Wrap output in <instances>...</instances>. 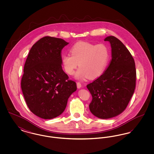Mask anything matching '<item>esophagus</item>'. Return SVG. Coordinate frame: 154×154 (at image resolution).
Listing matches in <instances>:
<instances>
[{
	"label": "esophagus",
	"mask_w": 154,
	"mask_h": 154,
	"mask_svg": "<svg viewBox=\"0 0 154 154\" xmlns=\"http://www.w3.org/2000/svg\"><path fill=\"white\" fill-rule=\"evenodd\" d=\"M81 86H82V85H81V84L80 82H77V88H81Z\"/></svg>",
	"instance_id": "34e87169"
}]
</instances>
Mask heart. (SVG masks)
<instances>
[{
    "instance_id": "heart-1",
    "label": "heart",
    "mask_w": 154,
    "mask_h": 154,
    "mask_svg": "<svg viewBox=\"0 0 154 154\" xmlns=\"http://www.w3.org/2000/svg\"><path fill=\"white\" fill-rule=\"evenodd\" d=\"M71 54H63L62 62L64 69L69 75H73L79 65L75 77L84 80L95 79L101 75L108 66L110 51L105 44L78 42L71 47Z\"/></svg>"
}]
</instances>
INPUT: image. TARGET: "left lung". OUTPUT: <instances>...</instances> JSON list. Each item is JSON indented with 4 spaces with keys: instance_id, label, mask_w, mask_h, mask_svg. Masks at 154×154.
I'll return each instance as SVG.
<instances>
[{
    "instance_id": "8db88e82",
    "label": "left lung",
    "mask_w": 154,
    "mask_h": 154,
    "mask_svg": "<svg viewBox=\"0 0 154 154\" xmlns=\"http://www.w3.org/2000/svg\"><path fill=\"white\" fill-rule=\"evenodd\" d=\"M111 60L106 71L87 85L92 96L89 110L96 117L109 119L126 108L136 87V71L131 54L117 37L110 36Z\"/></svg>"
}]
</instances>
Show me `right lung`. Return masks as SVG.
Returning a JSON list of instances; mask_svg holds the SVG:
<instances>
[{"label":"right lung","instance_id":"obj_1","mask_svg":"<svg viewBox=\"0 0 154 154\" xmlns=\"http://www.w3.org/2000/svg\"><path fill=\"white\" fill-rule=\"evenodd\" d=\"M69 44L53 37L40 38L32 46L26 58L21 89L29 110L45 119L60 116L70 96L77 90L62 67L61 51Z\"/></svg>","mask_w":154,"mask_h":154}]
</instances>
